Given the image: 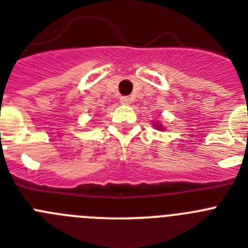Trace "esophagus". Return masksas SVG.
Masks as SVG:
<instances>
[{
	"mask_svg": "<svg viewBox=\"0 0 248 248\" xmlns=\"http://www.w3.org/2000/svg\"><path fill=\"white\" fill-rule=\"evenodd\" d=\"M121 103H122V105H130L131 103V98L130 97H121Z\"/></svg>",
	"mask_w": 248,
	"mask_h": 248,
	"instance_id": "esophagus-1",
	"label": "esophagus"
}]
</instances>
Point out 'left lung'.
<instances>
[{
	"mask_svg": "<svg viewBox=\"0 0 248 248\" xmlns=\"http://www.w3.org/2000/svg\"><path fill=\"white\" fill-rule=\"evenodd\" d=\"M155 126H156V128H159V130H163V128H164L163 124H155Z\"/></svg>",
	"mask_w": 248,
	"mask_h": 248,
	"instance_id": "left-lung-1",
	"label": "left lung"
}]
</instances>
